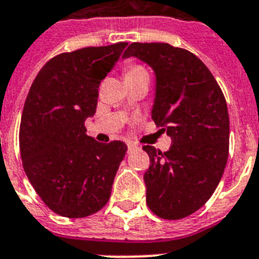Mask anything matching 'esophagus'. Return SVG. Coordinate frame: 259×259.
<instances>
[{
	"label": "esophagus",
	"instance_id": "obj_1",
	"mask_svg": "<svg viewBox=\"0 0 259 259\" xmlns=\"http://www.w3.org/2000/svg\"><path fill=\"white\" fill-rule=\"evenodd\" d=\"M127 149H129V151H132V150H136V149H138V146H137L136 144H133V142H129V144H127Z\"/></svg>",
	"mask_w": 259,
	"mask_h": 259
}]
</instances>
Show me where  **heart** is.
I'll list each match as a JSON object with an SVG mask.
<instances>
[{
  "label": "heart",
  "instance_id": "1",
  "mask_svg": "<svg viewBox=\"0 0 259 259\" xmlns=\"http://www.w3.org/2000/svg\"><path fill=\"white\" fill-rule=\"evenodd\" d=\"M140 73H146L144 68L141 66H137V65H133V66H129L125 71V77L126 75H134V74H140Z\"/></svg>",
  "mask_w": 259,
  "mask_h": 259
}]
</instances>
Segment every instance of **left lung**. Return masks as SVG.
Wrapping results in <instances>:
<instances>
[{"mask_svg": "<svg viewBox=\"0 0 259 259\" xmlns=\"http://www.w3.org/2000/svg\"><path fill=\"white\" fill-rule=\"evenodd\" d=\"M136 57L155 75L151 118L171 138L162 153L150 145L145 171L146 203L163 220H181L202 207L224 174L229 155V113L224 93L198 57L169 44L134 42Z\"/></svg>", "mask_w": 259, "mask_h": 259, "instance_id": "left-lung-1", "label": "left lung"}]
</instances>
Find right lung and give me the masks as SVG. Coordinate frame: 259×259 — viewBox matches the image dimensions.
Returning <instances> with one entry per match:
<instances>
[{"label":"right lung","instance_id":"1","mask_svg":"<svg viewBox=\"0 0 259 259\" xmlns=\"http://www.w3.org/2000/svg\"><path fill=\"white\" fill-rule=\"evenodd\" d=\"M127 42L83 48L46 62L33 81L20 126L22 165L31 186L54 213L83 218L110 198L127 146L97 142L85 121L97 109L101 81Z\"/></svg>","mask_w":259,"mask_h":259}]
</instances>
